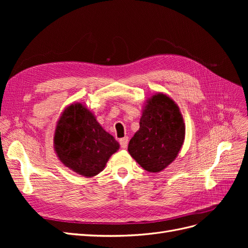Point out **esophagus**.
Segmentation results:
<instances>
[{"label":"esophagus","instance_id":"esophagus-1","mask_svg":"<svg viewBox=\"0 0 248 248\" xmlns=\"http://www.w3.org/2000/svg\"><path fill=\"white\" fill-rule=\"evenodd\" d=\"M128 141H129V140L127 137H125L123 139H120V140H119L120 146H121V148H123V149H126L127 146H128Z\"/></svg>","mask_w":248,"mask_h":248}]
</instances>
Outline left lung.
Returning a JSON list of instances; mask_svg holds the SVG:
<instances>
[{"label":"left lung","instance_id":"1","mask_svg":"<svg viewBox=\"0 0 248 248\" xmlns=\"http://www.w3.org/2000/svg\"><path fill=\"white\" fill-rule=\"evenodd\" d=\"M184 138L185 125L176 103L167 95L157 94L142 111L128 152L142 169L158 172L175 160Z\"/></svg>","mask_w":248,"mask_h":248}]
</instances>
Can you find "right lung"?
Returning <instances> with one entry per match:
<instances>
[{
    "label": "right lung",
    "mask_w": 248,
    "mask_h": 248,
    "mask_svg": "<svg viewBox=\"0 0 248 248\" xmlns=\"http://www.w3.org/2000/svg\"><path fill=\"white\" fill-rule=\"evenodd\" d=\"M54 140L61 162L85 177L99 174L120 147L92 112L79 103L65 109L58 122Z\"/></svg>",
    "instance_id": "obj_1"
}]
</instances>
